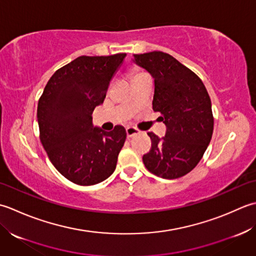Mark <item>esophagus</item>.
Segmentation results:
<instances>
[{
  "mask_svg": "<svg viewBox=\"0 0 256 256\" xmlns=\"http://www.w3.org/2000/svg\"><path fill=\"white\" fill-rule=\"evenodd\" d=\"M126 132H127L128 138H132V137H134V136H137L139 134V130L134 127H127Z\"/></svg>",
  "mask_w": 256,
  "mask_h": 256,
  "instance_id": "34e87169",
  "label": "esophagus"
}]
</instances>
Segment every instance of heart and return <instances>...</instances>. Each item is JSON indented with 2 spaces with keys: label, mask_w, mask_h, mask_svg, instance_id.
<instances>
[{
  "label": "heart",
  "mask_w": 256,
  "mask_h": 256,
  "mask_svg": "<svg viewBox=\"0 0 256 256\" xmlns=\"http://www.w3.org/2000/svg\"><path fill=\"white\" fill-rule=\"evenodd\" d=\"M137 75H139V74H137Z\"/></svg>",
  "instance_id": "b5f03b06"
}]
</instances>
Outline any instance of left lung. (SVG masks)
Instances as JSON below:
<instances>
[{
	"label": "left lung",
	"instance_id": "1",
	"mask_svg": "<svg viewBox=\"0 0 256 256\" xmlns=\"http://www.w3.org/2000/svg\"><path fill=\"white\" fill-rule=\"evenodd\" d=\"M132 62L154 78L152 109L166 127L162 138L148 132L152 144L144 164L160 178H180L199 164L211 142L210 96L194 72L164 52L134 55Z\"/></svg>",
	"mask_w": 256,
	"mask_h": 256
}]
</instances>
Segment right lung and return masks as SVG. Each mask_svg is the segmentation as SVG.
<instances>
[{
	"mask_svg": "<svg viewBox=\"0 0 256 256\" xmlns=\"http://www.w3.org/2000/svg\"><path fill=\"white\" fill-rule=\"evenodd\" d=\"M124 57H77L54 72L38 100L40 142L60 174L76 184H97L116 169L126 129L104 132L94 126L92 114Z\"/></svg>",
	"mask_w": 256,
	"mask_h": 256,
	"instance_id": "1",
	"label": "right lung"
}]
</instances>
